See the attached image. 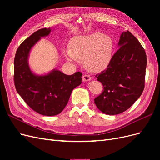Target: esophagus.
<instances>
[{
    "label": "esophagus",
    "instance_id": "esophagus-1",
    "mask_svg": "<svg viewBox=\"0 0 160 160\" xmlns=\"http://www.w3.org/2000/svg\"><path fill=\"white\" fill-rule=\"evenodd\" d=\"M91 79V77H90V75H84L82 77V80H83V82H87V81H89Z\"/></svg>",
    "mask_w": 160,
    "mask_h": 160
}]
</instances>
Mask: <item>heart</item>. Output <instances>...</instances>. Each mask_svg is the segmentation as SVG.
Wrapping results in <instances>:
<instances>
[{
    "mask_svg": "<svg viewBox=\"0 0 160 160\" xmlns=\"http://www.w3.org/2000/svg\"><path fill=\"white\" fill-rule=\"evenodd\" d=\"M70 49L63 51L65 59L73 63L85 59L87 69L101 72L109 66L112 58L113 41L109 36L99 32L76 36L70 41Z\"/></svg>",
    "mask_w": 160,
    "mask_h": 160,
    "instance_id": "1",
    "label": "heart"
}]
</instances>
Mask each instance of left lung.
Instances as JSON below:
<instances>
[{
    "label": "left lung",
    "mask_w": 160,
    "mask_h": 160,
    "mask_svg": "<svg viewBox=\"0 0 160 160\" xmlns=\"http://www.w3.org/2000/svg\"><path fill=\"white\" fill-rule=\"evenodd\" d=\"M118 47L107 69L95 75L103 91L95 103L101 112L110 115L128 109L144 89L147 57L143 47L129 31L120 35Z\"/></svg>",
    "instance_id": "8db88e82"
}]
</instances>
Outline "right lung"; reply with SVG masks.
Segmentation results:
<instances>
[{"mask_svg":"<svg viewBox=\"0 0 160 160\" xmlns=\"http://www.w3.org/2000/svg\"><path fill=\"white\" fill-rule=\"evenodd\" d=\"M51 32L50 28L38 30L18 47L14 60V81L18 93L29 107L46 116L59 114L68 103L72 91L81 84V72L65 75L57 69L44 75L33 72L28 57L33 46Z\"/></svg>","mask_w":160,"mask_h":160,"instance_id":"right-lung-1","label":"right lung"}]
</instances>
